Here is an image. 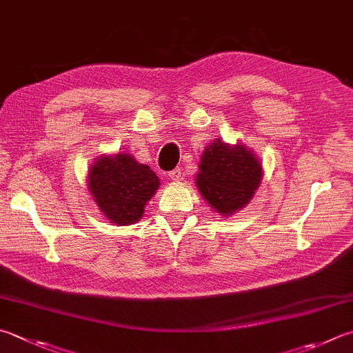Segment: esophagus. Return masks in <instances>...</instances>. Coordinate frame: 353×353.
Segmentation results:
<instances>
[{
	"label": "esophagus",
	"mask_w": 353,
	"mask_h": 353,
	"mask_svg": "<svg viewBox=\"0 0 353 353\" xmlns=\"http://www.w3.org/2000/svg\"><path fill=\"white\" fill-rule=\"evenodd\" d=\"M169 178L172 181H181L183 179V174H181V169H174L169 172Z\"/></svg>",
	"instance_id": "34e87169"
}]
</instances>
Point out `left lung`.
<instances>
[{
  "label": "left lung",
  "instance_id": "left-lung-1",
  "mask_svg": "<svg viewBox=\"0 0 353 353\" xmlns=\"http://www.w3.org/2000/svg\"><path fill=\"white\" fill-rule=\"evenodd\" d=\"M263 175L261 161L248 145L216 138L199 158L195 184L216 214L229 216L249 204Z\"/></svg>",
  "mask_w": 353,
  "mask_h": 353
}]
</instances>
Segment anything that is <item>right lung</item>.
<instances>
[{
	"mask_svg": "<svg viewBox=\"0 0 353 353\" xmlns=\"http://www.w3.org/2000/svg\"><path fill=\"white\" fill-rule=\"evenodd\" d=\"M159 178L128 152L103 154L90 164L88 189L101 214L115 225H130L144 215Z\"/></svg>",
	"mask_w": 353,
	"mask_h": 353,
	"instance_id": "add662e5",
	"label": "right lung"
}]
</instances>
